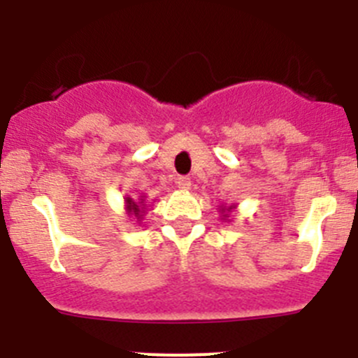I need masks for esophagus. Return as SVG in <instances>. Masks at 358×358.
Listing matches in <instances>:
<instances>
[{"label": "esophagus", "mask_w": 358, "mask_h": 358, "mask_svg": "<svg viewBox=\"0 0 358 358\" xmlns=\"http://www.w3.org/2000/svg\"><path fill=\"white\" fill-rule=\"evenodd\" d=\"M176 185L182 190H189L190 187H192V182H190L189 176H178V178H176Z\"/></svg>", "instance_id": "obj_1"}]
</instances>
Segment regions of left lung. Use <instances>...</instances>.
Returning <instances> with one entry per match:
<instances>
[{"instance_id": "1", "label": "left lung", "mask_w": 358, "mask_h": 358, "mask_svg": "<svg viewBox=\"0 0 358 358\" xmlns=\"http://www.w3.org/2000/svg\"><path fill=\"white\" fill-rule=\"evenodd\" d=\"M225 216H227V215H225Z\"/></svg>"}]
</instances>
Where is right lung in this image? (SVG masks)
Returning <instances> with one entry per match:
<instances>
[{"label":"right lung","instance_id":"1","mask_svg":"<svg viewBox=\"0 0 358 358\" xmlns=\"http://www.w3.org/2000/svg\"><path fill=\"white\" fill-rule=\"evenodd\" d=\"M128 208H129V211H131L133 215L136 216V220H142L143 209H140V204H136V202H133L131 199H128Z\"/></svg>","mask_w":358,"mask_h":358}]
</instances>
